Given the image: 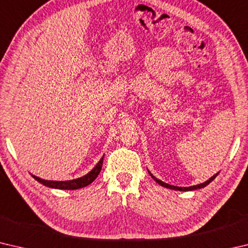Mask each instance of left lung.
Wrapping results in <instances>:
<instances>
[{
	"label": "left lung",
	"instance_id": "left-lung-1",
	"mask_svg": "<svg viewBox=\"0 0 248 248\" xmlns=\"http://www.w3.org/2000/svg\"><path fill=\"white\" fill-rule=\"evenodd\" d=\"M149 173H150V171H149ZM217 174H219V173H217ZM217 174L213 175L211 178H210L209 180H207V182H204V183H202V184H199V185H196V186H190V187H177V186H171V185H169V184H166V183H163L162 180H159V179H157L156 177H154V176L150 173L151 177H152V178H153V179L155 180V182H156L157 184L161 185V186H163V187H166V188H170V189L180 190V191H189V190H196V189H200V188H203V187L207 186V185H209L210 183H211L212 180L217 177Z\"/></svg>",
	"mask_w": 248,
	"mask_h": 248
}]
</instances>
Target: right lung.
Instances as JSON below:
<instances>
[{
  "label": "right lung",
  "mask_w": 248,
  "mask_h": 248,
  "mask_svg": "<svg viewBox=\"0 0 248 248\" xmlns=\"http://www.w3.org/2000/svg\"><path fill=\"white\" fill-rule=\"evenodd\" d=\"M103 161H104V156L100 158V161L97 163L93 170H92L89 174H86L83 177H79L73 180H66V182H57V180H45L41 179L39 177H37L35 175H31L33 178H35L37 182H39L40 184L45 185V186L50 187V188H57V189H66V190H74V189H78V188H83L85 186H89L90 184H92L97 177L98 174L102 170V166H103Z\"/></svg>",
  "instance_id": "1"
}]
</instances>
